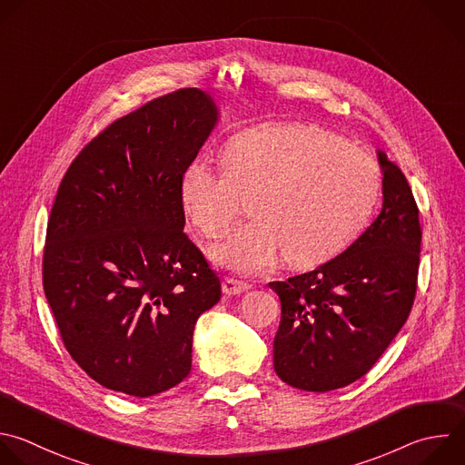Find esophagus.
Masks as SVG:
<instances>
[{
	"label": "esophagus",
	"instance_id": "34e87169",
	"mask_svg": "<svg viewBox=\"0 0 465 465\" xmlns=\"http://www.w3.org/2000/svg\"><path fill=\"white\" fill-rule=\"evenodd\" d=\"M248 288H250V284H246L242 281H237V279H232V277L223 279V292L226 295H239V293L246 292Z\"/></svg>",
	"mask_w": 465,
	"mask_h": 465
}]
</instances>
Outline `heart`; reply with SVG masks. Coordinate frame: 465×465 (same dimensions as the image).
<instances>
[{"mask_svg":"<svg viewBox=\"0 0 465 465\" xmlns=\"http://www.w3.org/2000/svg\"><path fill=\"white\" fill-rule=\"evenodd\" d=\"M217 170L203 159L179 177V203L206 237L221 235L252 197V221L212 248L239 273L322 264L369 226L381 199V170L363 149L304 124H264L226 140Z\"/></svg>","mask_w":465,"mask_h":465,"instance_id":"b5f03b06","label":"heart"}]
</instances>
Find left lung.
<instances>
[{"mask_svg":"<svg viewBox=\"0 0 465 465\" xmlns=\"http://www.w3.org/2000/svg\"><path fill=\"white\" fill-rule=\"evenodd\" d=\"M378 153L383 204L338 257L268 286L281 299L273 369L288 385L329 392L365 376L405 325L416 293L421 230L401 170Z\"/></svg>","mask_w":465,"mask_h":465,"instance_id":"left-lung-1","label":"left lung"}]
</instances>
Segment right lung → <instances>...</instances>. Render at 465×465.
<instances>
[{"label":"right lung","instance_id":"obj_1","mask_svg":"<svg viewBox=\"0 0 465 465\" xmlns=\"http://www.w3.org/2000/svg\"><path fill=\"white\" fill-rule=\"evenodd\" d=\"M219 118L197 87L151 100L91 140L60 184L44 290L67 352L105 389L147 398L192 371L221 281L183 232L179 177Z\"/></svg>","mask_w":465,"mask_h":465}]
</instances>
